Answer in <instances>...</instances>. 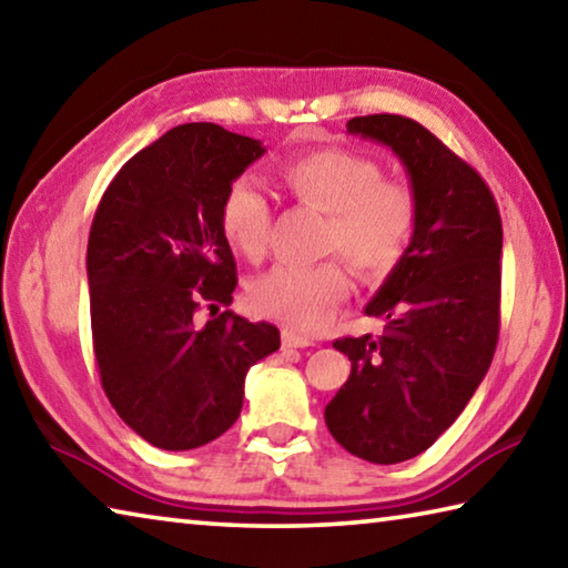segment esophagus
<instances>
[{
	"label": "esophagus",
	"instance_id": "1",
	"mask_svg": "<svg viewBox=\"0 0 568 568\" xmlns=\"http://www.w3.org/2000/svg\"><path fill=\"white\" fill-rule=\"evenodd\" d=\"M283 345L285 348H307V345H315V341L311 335H303L293 328H285L283 331Z\"/></svg>",
	"mask_w": 568,
	"mask_h": 568
}]
</instances>
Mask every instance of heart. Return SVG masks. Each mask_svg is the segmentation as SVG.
I'll return each instance as SVG.
<instances>
[{
    "mask_svg": "<svg viewBox=\"0 0 568 568\" xmlns=\"http://www.w3.org/2000/svg\"><path fill=\"white\" fill-rule=\"evenodd\" d=\"M281 180L307 207L328 215L323 247L341 253L361 277L378 283L400 265L416 233L418 203L400 180H386L376 160L343 148H321L285 160ZM271 200L253 178H237L220 200V227L247 261H263L271 240ZM353 287L341 257L283 263L250 283V303L293 328L315 331L333 318Z\"/></svg>",
    "mask_w": 568,
    "mask_h": 568,
    "instance_id": "obj_1",
    "label": "heart"
}]
</instances>
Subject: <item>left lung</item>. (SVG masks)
Segmentation results:
<instances>
[{"label":"left lung","instance_id":"obj_1","mask_svg":"<svg viewBox=\"0 0 568 568\" xmlns=\"http://www.w3.org/2000/svg\"><path fill=\"white\" fill-rule=\"evenodd\" d=\"M348 132L396 152L418 203L406 257L365 305L386 328L333 343L351 376L325 406L348 454L388 466L434 446L491 365L504 230L478 172L416 120L368 114L348 120Z\"/></svg>","mask_w":568,"mask_h":568}]
</instances>
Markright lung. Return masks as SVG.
I'll list each match as a JSON object with an SVG mask.
<instances>
[{
	"instance_id": "1",
	"label": "right lung",
	"mask_w": 568,
	"mask_h": 568,
	"mask_svg": "<svg viewBox=\"0 0 568 568\" xmlns=\"http://www.w3.org/2000/svg\"><path fill=\"white\" fill-rule=\"evenodd\" d=\"M265 152L213 122L178 124L120 168L88 243L92 345L102 388L134 434L165 450L205 446L243 408L250 365L281 331L233 303L235 257L220 200ZM211 307L200 324L196 311Z\"/></svg>"
}]
</instances>
